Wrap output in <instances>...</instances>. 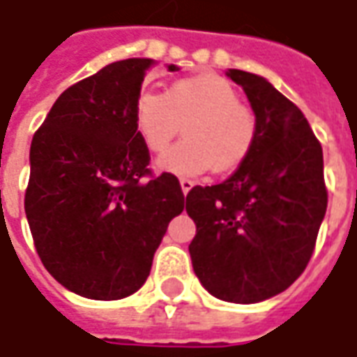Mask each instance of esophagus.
<instances>
[{"label": "esophagus", "mask_w": 357, "mask_h": 357, "mask_svg": "<svg viewBox=\"0 0 357 357\" xmlns=\"http://www.w3.org/2000/svg\"><path fill=\"white\" fill-rule=\"evenodd\" d=\"M192 186H195V183H192L190 178H181V188H183V195H188Z\"/></svg>", "instance_id": "esophagus-1"}]
</instances>
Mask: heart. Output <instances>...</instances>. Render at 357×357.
I'll list each match as a JSON object with an SVG mask.
<instances>
[{"label":"heart","instance_id":"heart-1","mask_svg":"<svg viewBox=\"0 0 357 357\" xmlns=\"http://www.w3.org/2000/svg\"><path fill=\"white\" fill-rule=\"evenodd\" d=\"M132 123L151 153L165 151L185 125V141L157 160L160 171L176 176L230 171L248 157L256 141L252 109L240 103L228 81L213 73L181 79L162 95L141 93Z\"/></svg>","mask_w":357,"mask_h":357}]
</instances>
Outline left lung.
Instances as JSON below:
<instances>
[{
  "label": "left lung",
  "mask_w": 357,
  "mask_h": 357,
  "mask_svg": "<svg viewBox=\"0 0 357 357\" xmlns=\"http://www.w3.org/2000/svg\"><path fill=\"white\" fill-rule=\"evenodd\" d=\"M256 117L248 157L225 183L195 186L186 213L195 274L218 300L256 304L304 272L328 206L322 144L304 113L268 79L228 69Z\"/></svg>",
  "instance_id": "1"
}]
</instances>
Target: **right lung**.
Here are the masks:
<instances>
[{
	"instance_id": "1",
	"label": "right lung",
	"mask_w": 357,
	"mask_h": 357,
	"mask_svg": "<svg viewBox=\"0 0 357 357\" xmlns=\"http://www.w3.org/2000/svg\"><path fill=\"white\" fill-rule=\"evenodd\" d=\"M155 63H109L71 85L31 141L25 214L35 248L49 274L83 298L135 294L169 222L185 208L174 174L144 178L151 157L132 109Z\"/></svg>"
}]
</instances>
